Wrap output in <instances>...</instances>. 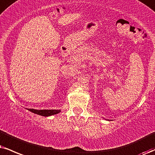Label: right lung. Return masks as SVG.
I'll return each mask as SVG.
<instances>
[{
  "mask_svg": "<svg viewBox=\"0 0 155 155\" xmlns=\"http://www.w3.org/2000/svg\"><path fill=\"white\" fill-rule=\"evenodd\" d=\"M28 110L29 111L34 113V114L42 116H50L51 115L59 114L61 111L60 110H36L34 109V108H28Z\"/></svg>",
  "mask_w": 155,
  "mask_h": 155,
  "instance_id": "1",
  "label": "right lung"
}]
</instances>
